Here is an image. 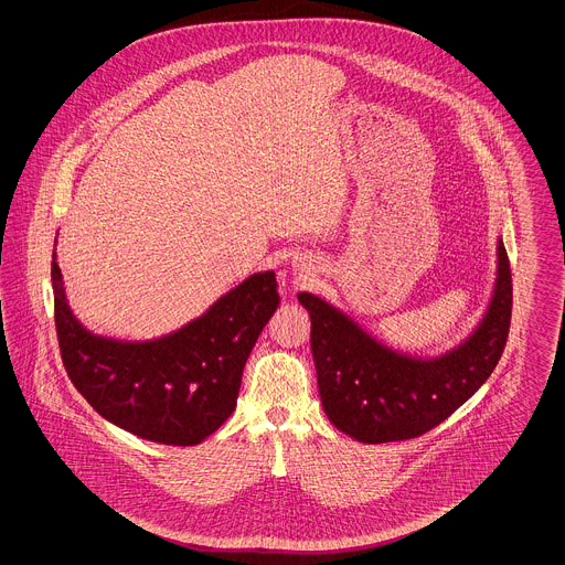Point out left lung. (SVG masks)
Segmentation results:
<instances>
[{
	"mask_svg": "<svg viewBox=\"0 0 565 565\" xmlns=\"http://www.w3.org/2000/svg\"><path fill=\"white\" fill-rule=\"evenodd\" d=\"M328 419L360 443L422 436L445 422L493 373L511 328L512 277L498 239V279L477 330L438 358L390 350L320 296L300 292Z\"/></svg>",
	"mask_w": 565,
	"mask_h": 565,
	"instance_id": "1",
	"label": "left lung"
}]
</instances>
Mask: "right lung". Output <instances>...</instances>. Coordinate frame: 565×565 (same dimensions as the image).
I'll return each mask as SVG.
<instances>
[{"label":"right lung","mask_w":565,"mask_h":565,"mask_svg":"<svg viewBox=\"0 0 565 565\" xmlns=\"http://www.w3.org/2000/svg\"><path fill=\"white\" fill-rule=\"evenodd\" d=\"M51 275L56 339L76 390L114 426L175 447L199 445L235 411L247 355L279 305L275 273H254L178 332L131 343L74 318L56 252Z\"/></svg>","instance_id":"1"}]
</instances>
